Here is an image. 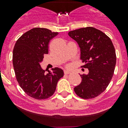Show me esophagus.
I'll list each match as a JSON object with an SVG mask.
<instances>
[{
    "label": "esophagus",
    "instance_id": "34e87169",
    "mask_svg": "<svg viewBox=\"0 0 128 128\" xmlns=\"http://www.w3.org/2000/svg\"><path fill=\"white\" fill-rule=\"evenodd\" d=\"M70 73V71H68V70H64V74H69Z\"/></svg>",
    "mask_w": 128,
    "mask_h": 128
}]
</instances>
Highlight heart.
Wrapping results in <instances>:
<instances>
[{"label": "heart", "instance_id": "1", "mask_svg": "<svg viewBox=\"0 0 128 128\" xmlns=\"http://www.w3.org/2000/svg\"><path fill=\"white\" fill-rule=\"evenodd\" d=\"M67 66H69V65H67Z\"/></svg>", "mask_w": 128, "mask_h": 128}]
</instances>
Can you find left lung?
Listing matches in <instances>:
<instances>
[{
	"mask_svg": "<svg viewBox=\"0 0 128 128\" xmlns=\"http://www.w3.org/2000/svg\"><path fill=\"white\" fill-rule=\"evenodd\" d=\"M81 48V60L88 68L87 75L81 74L82 81L74 88L79 97L95 98L102 94L114 76L116 54L110 38L101 30L92 27L80 28L68 32Z\"/></svg>",
	"mask_w": 128,
	"mask_h": 128,
	"instance_id": "left-lung-1",
	"label": "left lung"
}]
</instances>
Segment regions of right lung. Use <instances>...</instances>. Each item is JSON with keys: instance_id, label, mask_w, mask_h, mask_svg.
Wrapping results in <instances>:
<instances>
[{"instance_id": "add662e5", "label": "right lung", "mask_w": 128, "mask_h": 128, "mask_svg": "<svg viewBox=\"0 0 128 128\" xmlns=\"http://www.w3.org/2000/svg\"><path fill=\"white\" fill-rule=\"evenodd\" d=\"M58 34L46 28H35L21 36L14 45L13 64L19 85L26 94L36 99H46L55 92L63 71L56 67L48 70L42 68L40 63L48 54L50 40Z\"/></svg>"}]
</instances>
